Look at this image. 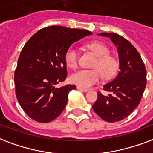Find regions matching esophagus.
<instances>
[{
  "mask_svg": "<svg viewBox=\"0 0 153 153\" xmlns=\"http://www.w3.org/2000/svg\"><path fill=\"white\" fill-rule=\"evenodd\" d=\"M77 89L79 90V91H83V92H87L88 91V89H85V88H80V87H77Z\"/></svg>",
  "mask_w": 153,
  "mask_h": 153,
  "instance_id": "esophagus-1",
  "label": "esophagus"
}]
</instances>
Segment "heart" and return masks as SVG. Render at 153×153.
<instances>
[{
	"instance_id": "b5f03b06",
	"label": "heart",
	"mask_w": 153,
	"mask_h": 153,
	"mask_svg": "<svg viewBox=\"0 0 153 153\" xmlns=\"http://www.w3.org/2000/svg\"><path fill=\"white\" fill-rule=\"evenodd\" d=\"M88 48L98 57L95 62L94 70H79L71 75V82L80 88H89L100 82L101 74L105 78L114 75L117 69V62L113 56H109V49L101 43H91L88 45ZM79 54L74 46L68 48L65 53V62L71 69H75L79 65Z\"/></svg>"
}]
</instances>
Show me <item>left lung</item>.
I'll return each instance as SVG.
<instances>
[{
	"instance_id": "left-lung-1",
	"label": "left lung",
	"mask_w": 153,
	"mask_h": 153,
	"mask_svg": "<svg viewBox=\"0 0 153 153\" xmlns=\"http://www.w3.org/2000/svg\"><path fill=\"white\" fill-rule=\"evenodd\" d=\"M98 35L110 38L117 47L120 71L112 82L104 86V90L111 94L105 97L98 92L92 108L102 119L115 123L128 117L139 105L146 87L147 72L140 53L127 39L116 33Z\"/></svg>"
}]
</instances>
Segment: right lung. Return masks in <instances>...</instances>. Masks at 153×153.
<instances>
[{
	"label": "right lung",
	"mask_w": 153,
	"mask_h": 153,
	"mask_svg": "<svg viewBox=\"0 0 153 153\" xmlns=\"http://www.w3.org/2000/svg\"><path fill=\"white\" fill-rule=\"evenodd\" d=\"M80 29L51 26L30 37L18 60L14 73L17 99L28 116L48 123L59 116L74 85L56 88L66 79L65 53L74 42L91 35Z\"/></svg>",
	"instance_id": "right-lung-1"
}]
</instances>
